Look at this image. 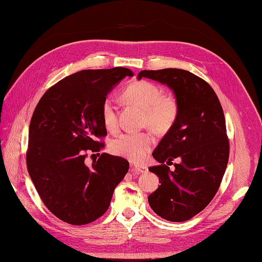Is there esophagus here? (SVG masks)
<instances>
[{
  "instance_id": "esophagus-1",
  "label": "esophagus",
  "mask_w": 262,
  "mask_h": 262,
  "mask_svg": "<svg viewBox=\"0 0 262 262\" xmlns=\"http://www.w3.org/2000/svg\"><path fill=\"white\" fill-rule=\"evenodd\" d=\"M146 168L145 166H139V165H132L130 166V171L134 173V174H141V173H144L146 172Z\"/></svg>"
}]
</instances>
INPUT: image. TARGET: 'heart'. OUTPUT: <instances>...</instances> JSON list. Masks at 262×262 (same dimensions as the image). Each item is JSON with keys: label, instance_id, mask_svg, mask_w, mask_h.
<instances>
[{"label": "heart", "instance_id": "heart-1", "mask_svg": "<svg viewBox=\"0 0 262 262\" xmlns=\"http://www.w3.org/2000/svg\"><path fill=\"white\" fill-rule=\"evenodd\" d=\"M125 99L143 109L144 123L159 132H166L179 117V103L173 96L164 95L157 84L141 80L130 83L124 91ZM102 124L109 130L118 126L116 109L112 96L103 98L100 107ZM155 139L150 133H125L113 139L111 149L115 155L127 160L143 161Z\"/></svg>", "mask_w": 262, "mask_h": 262}]
</instances>
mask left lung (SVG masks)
Returning a JSON list of instances; mask_svg holds the SVG:
<instances>
[{
	"instance_id": "left-lung-1",
	"label": "left lung",
	"mask_w": 262,
	"mask_h": 262,
	"mask_svg": "<svg viewBox=\"0 0 262 262\" xmlns=\"http://www.w3.org/2000/svg\"><path fill=\"white\" fill-rule=\"evenodd\" d=\"M143 77L167 84L179 103L178 120L153 151L160 165L148 169L161 185L148 203L167 221H187L211 202L226 172L230 144L223 109L210 84L190 71L143 70L137 78ZM175 158L181 162L171 171Z\"/></svg>"
}]
</instances>
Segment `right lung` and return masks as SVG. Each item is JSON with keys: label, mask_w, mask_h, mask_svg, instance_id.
<instances>
[{"label": "right lung", "mask_w": 262, "mask_h": 262, "mask_svg": "<svg viewBox=\"0 0 262 262\" xmlns=\"http://www.w3.org/2000/svg\"><path fill=\"white\" fill-rule=\"evenodd\" d=\"M126 76L133 72L123 67L81 70L49 88L34 109L28 172L48 210L66 223L82 226L105 214L128 172V161L107 153L90 166L84 162L105 147L101 102Z\"/></svg>", "instance_id": "right-lung-1"}]
</instances>
